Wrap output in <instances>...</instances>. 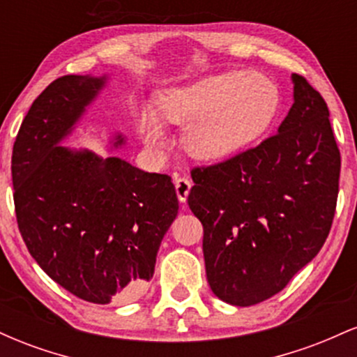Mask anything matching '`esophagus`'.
I'll return each mask as SVG.
<instances>
[{
    "mask_svg": "<svg viewBox=\"0 0 357 357\" xmlns=\"http://www.w3.org/2000/svg\"><path fill=\"white\" fill-rule=\"evenodd\" d=\"M174 186H176V195H178V199L181 203L186 202L188 195H190V190H191V181L188 178H178L174 181Z\"/></svg>",
    "mask_w": 357,
    "mask_h": 357,
    "instance_id": "1",
    "label": "esophagus"
}]
</instances>
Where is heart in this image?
Masks as SVG:
<instances>
[{"label": "heart", "instance_id": "heart-1", "mask_svg": "<svg viewBox=\"0 0 357 357\" xmlns=\"http://www.w3.org/2000/svg\"><path fill=\"white\" fill-rule=\"evenodd\" d=\"M278 104L277 85L265 75L228 72L167 93L161 112L173 124H190L184 141L196 158L221 159L260 137ZM141 132L147 144L161 142V129L151 114L141 116Z\"/></svg>", "mask_w": 357, "mask_h": 357}]
</instances>
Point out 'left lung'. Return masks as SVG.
<instances>
[{
	"instance_id": "8db88e82",
	"label": "left lung",
	"mask_w": 357,
	"mask_h": 357,
	"mask_svg": "<svg viewBox=\"0 0 357 357\" xmlns=\"http://www.w3.org/2000/svg\"><path fill=\"white\" fill-rule=\"evenodd\" d=\"M292 80L294 104L275 136L191 169L188 204L203 225L208 284L231 305L285 289L333 227L341 153L329 109L305 77Z\"/></svg>"
}]
</instances>
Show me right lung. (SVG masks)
Here are the masks:
<instances>
[{
    "mask_svg": "<svg viewBox=\"0 0 357 357\" xmlns=\"http://www.w3.org/2000/svg\"><path fill=\"white\" fill-rule=\"evenodd\" d=\"M104 82L63 75L36 97L16 136L11 176L20 233L43 272L82 301L122 304L153 277L179 203L171 176L59 146Z\"/></svg>",
    "mask_w": 357,
    "mask_h": 357,
    "instance_id": "1",
    "label": "right lung"
}]
</instances>
